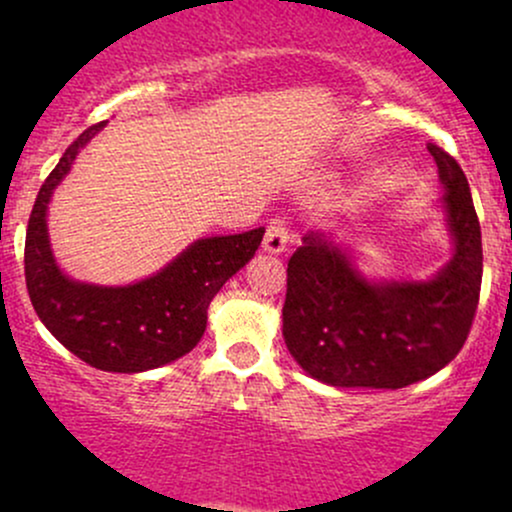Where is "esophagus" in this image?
I'll use <instances>...</instances> for the list:
<instances>
[{
    "label": "esophagus",
    "mask_w": 512,
    "mask_h": 512,
    "mask_svg": "<svg viewBox=\"0 0 512 512\" xmlns=\"http://www.w3.org/2000/svg\"><path fill=\"white\" fill-rule=\"evenodd\" d=\"M286 243H289V223H286L284 216H276V219L269 221L262 248L272 252V255H279V252L286 250Z\"/></svg>",
    "instance_id": "obj_1"
}]
</instances>
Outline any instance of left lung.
Instances as JSON below:
<instances>
[{"mask_svg": "<svg viewBox=\"0 0 512 512\" xmlns=\"http://www.w3.org/2000/svg\"><path fill=\"white\" fill-rule=\"evenodd\" d=\"M445 187L455 257L436 279L370 284L349 257L308 233L286 269L284 339L305 373L337 387L399 390L460 354L481 291V228L460 163L428 144Z\"/></svg>", "mask_w": 512, "mask_h": 512, "instance_id": "obj_1", "label": "left lung"}]
</instances>
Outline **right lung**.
Segmentation results:
<instances>
[{"label": "right lung", "mask_w": 512, "mask_h": 512, "mask_svg": "<svg viewBox=\"0 0 512 512\" xmlns=\"http://www.w3.org/2000/svg\"><path fill=\"white\" fill-rule=\"evenodd\" d=\"M103 125L84 129L45 178L28 219L23 269L35 313L57 342L98 370L142 373L195 349L207 330L211 298L255 255L264 228L197 240L166 269L132 286L108 289L67 279L50 252L45 211L81 146Z\"/></svg>", "instance_id": "add662e5"}]
</instances>
